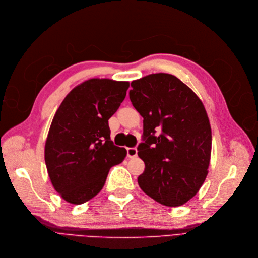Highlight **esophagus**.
I'll list each match as a JSON object with an SVG mask.
<instances>
[{
	"label": "esophagus",
	"instance_id": "1",
	"mask_svg": "<svg viewBox=\"0 0 258 258\" xmlns=\"http://www.w3.org/2000/svg\"><path fill=\"white\" fill-rule=\"evenodd\" d=\"M127 155L130 158H133L138 156V150L137 148H127Z\"/></svg>",
	"mask_w": 258,
	"mask_h": 258
}]
</instances>
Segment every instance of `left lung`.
<instances>
[{
    "label": "left lung",
    "instance_id": "left-lung-1",
    "mask_svg": "<svg viewBox=\"0 0 258 258\" xmlns=\"http://www.w3.org/2000/svg\"><path fill=\"white\" fill-rule=\"evenodd\" d=\"M133 107L143 116L138 154L145 163L141 189L168 207L181 206L199 192L211 156V127L201 100L168 73L131 83Z\"/></svg>",
    "mask_w": 258,
    "mask_h": 258
}]
</instances>
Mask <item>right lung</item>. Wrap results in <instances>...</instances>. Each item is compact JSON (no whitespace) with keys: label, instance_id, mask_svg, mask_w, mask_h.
Here are the masks:
<instances>
[{"label":"right lung","instance_id":"right-lung-1","mask_svg":"<svg viewBox=\"0 0 258 258\" xmlns=\"http://www.w3.org/2000/svg\"><path fill=\"white\" fill-rule=\"evenodd\" d=\"M128 82L91 79L65 97L52 119L45 145V163L55 191L75 205L99 193L110 168L127 150L110 140L108 119L125 100Z\"/></svg>","mask_w":258,"mask_h":258}]
</instances>
